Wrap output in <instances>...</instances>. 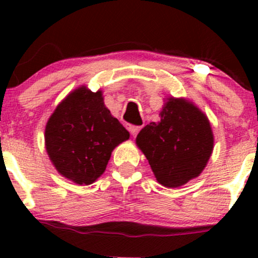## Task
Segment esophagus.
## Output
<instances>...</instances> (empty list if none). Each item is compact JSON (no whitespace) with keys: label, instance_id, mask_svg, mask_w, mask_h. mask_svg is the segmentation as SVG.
Returning a JSON list of instances; mask_svg holds the SVG:
<instances>
[{"label":"esophagus","instance_id":"esophagus-1","mask_svg":"<svg viewBox=\"0 0 258 258\" xmlns=\"http://www.w3.org/2000/svg\"><path fill=\"white\" fill-rule=\"evenodd\" d=\"M125 126H126V128L131 132V135L133 136V137H136V136H137V133L141 131V128H142L141 126H135V125H131V123H126Z\"/></svg>","mask_w":258,"mask_h":258}]
</instances>
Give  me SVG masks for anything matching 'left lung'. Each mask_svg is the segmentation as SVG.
Returning <instances> with one entry per match:
<instances>
[{"label": "left lung", "mask_w": 258, "mask_h": 258, "mask_svg": "<svg viewBox=\"0 0 258 258\" xmlns=\"http://www.w3.org/2000/svg\"><path fill=\"white\" fill-rule=\"evenodd\" d=\"M137 146L149 161L156 179L167 188L185 184L201 173L211 156L214 135L209 120L197 106L171 98L137 136Z\"/></svg>", "instance_id": "8db88e82"}]
</instances>
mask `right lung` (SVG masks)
<instances>
[{
  "mask_svg": "<svg viewBox=\"0 0 258 258\" xmlns=\"http://www.w3.org/2000/svg\"><path fill=\"white\" fill-rule=\"evenodd\" d=\"M130 133L110 114L102 92L81 87L57 106L44 132L46 149L58 172L91 184L105 171L114 148Z\"/></svg>",
  "mask_w": 258,
  "mask_h": 258,
  "instance_id": "add662e5",
  "label": "right lung"
}]
</instances>
